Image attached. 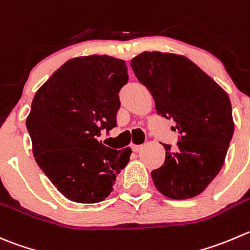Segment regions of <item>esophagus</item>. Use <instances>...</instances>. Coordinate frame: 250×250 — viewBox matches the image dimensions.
I'll return each instance as SVG.
<instances>
[{
	"label": "esophagus",
	"instance_id": "esophagus-1",
	"mask_svg": "<svg viewBox=\"0 0 250 250\" xmlns=\"http://www.w3.org/2000/svg\"><path fill=\"white\" fill-rule=\"evenodd\" d=\"M143 146H144V145H132V149H133V151L138 152L143 149Z\"/></svg>",
	"mask_w": 250,
	"mask_h": 250
}]
</instances>
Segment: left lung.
I'll return each mask as SVG.
<instances>
[{
  "instance_id": "8db88e82",
  "label": "left lung",
  "mask_w": 250,
  "mask_h": 250,
  "mask_svg": "<svg viewBox=\"0 0 250 250\" xmlns=\"http://www.w3.org/2000/svg\"><path fill=\"white\" fill-rule=\"evenodd\" d=\"M159 115L174 121L177 149L164 144L166 157L151 172L160 193L171 199L200 194L224 165L234 130L229 95L184 56L143 52L130 61Z\"/></svg>"
}]
</instances>
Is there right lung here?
<instances>
[{
	"label": "right lung",
	"instance_id": "obj_1",
	"mask_svg": "<svg viewBox=\"0 0 250 250\" xmlns=\"http://www.w3.org/2000/svg\"><path fill=\"white\" fill-rule=\"evenodd\" d=\"M127 82L123 60L84 56L67 61L34 96L26 118L34 157L69 200H105L129 161V147L115 150L98 140L117 125L118 93Z\"/></svg>",
	"mask_w": 250,
	"mask_h": 250
}]
</instances>
